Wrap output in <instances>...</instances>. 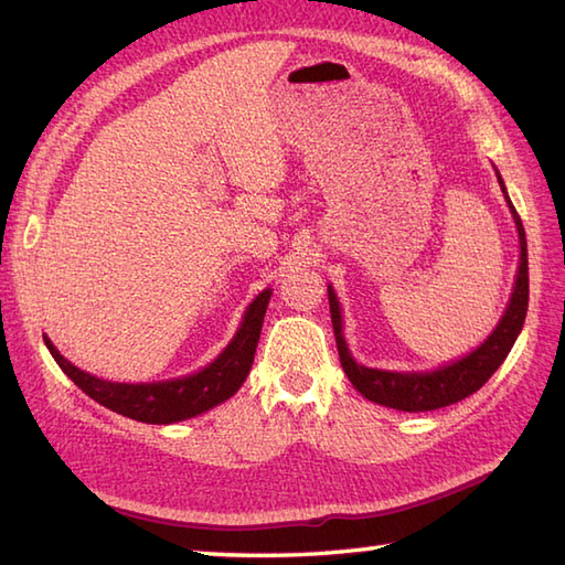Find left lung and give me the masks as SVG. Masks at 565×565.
<instances>
[{"label": "left lung", "mask_w": 565, "mask_h": 565, "mask_svg": "<svg viewBox=\"0 0 565 565\" xmlns=\"http://www.w3.org/2000/svg\"><path fill=\"white\" fill-rule=\"evenodd\" d=\"M498 182L502 186V179L498 174ZM505 191V186H502ZM508 199V194H505ZM510 203V199H508ZM514 223H518L520 233V271L518 281H514V291L510 298V306L505 316L498 322L493 334L478 347L476 352L459 359L449 366H441L437 371H429V374H398V371H379V369H366L356 364L350 350H347L344 338H342V318H340V303L334 298V291L328 289L330 298V313H332V328H334V340H338V352L340 362L347 379L352 381V386L364 395V398L374 401L379 405L395 407V411L405 413H425V411H437V407L459 403L468 395L476 393L483 383L495 374L498 366L505 362L510 354L514 340L524 326L526 318V306H530V271H526V237H524V225L520 221L518 211L510 203Z\"/></svg>", "instance_id": "8db88e82"}]
</instances>
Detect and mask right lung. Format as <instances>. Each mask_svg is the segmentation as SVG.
I'll return each mask as SVG.
<instances>
[{
    "mask_svg": "<svg viewBox=\"0 0 565 565\" xmlns=\"http://www.w3.org/2000/svg\"><path fill=\"white\" fill-rule=\"evenodd\" d=\"M271 291H262L255 301L249 303L243 326H239L233 342L225 347V352L215 359L211 366L194 376L162 381V383H114L104 381L79 371L75 364L60 354L53 342L45 340V347L51 350L57 366L77 383V386L102 403L109 411L126 415L138 423L150 425H170L179 419L194 417L211 411L213 405L231 398V395L243 386V381L249 374L252 359L259 342L264 313H267Z\"/></svg>",
    "mask_w": 565,
    "mask_h": 565,
    "instance_id": "obj_1",
    "label": "right lung"
}]
</instances>
